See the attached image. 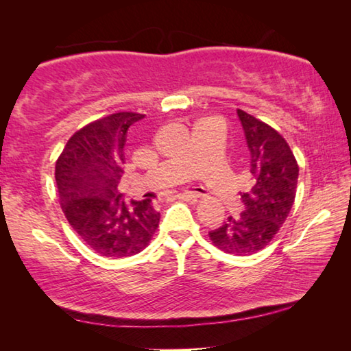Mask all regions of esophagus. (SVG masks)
<instances>
[{
	"instance_id": "1",
	"label": "esophagus",
	"mask_w": 351,
	"mask_h": 351,
	"mask_svg": "<svg viewBox=\"0 0 351 351\" xmlns=\"http://www.w3.org/2000/svg\"><path fill=\"white\" fill-rule=\"evenodd\" d=\"M201 197V193L198 192H182V193H178L176 198H180L182 201H190V203H195L198 198Z\"/></svg>"
}]
</instances>
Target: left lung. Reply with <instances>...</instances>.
<instances>
[{
	"label": "left lung",
	"mask_w": 351,
	"mask_h": 351,
	"mask_svg": "<svg viewBox=\"0 0 351 351\" xmlns=\"http://www.w3.org/2000/svg\"><path fill=\"white\" fill-rule=\"evenodd\" d=\"M251 154L252 187L241 193L245 209L209 232L213 245L234 255L263 249L274 239L293 207L299 165L280 134L246 111L237 110Z\"/></svg>",
	"instance_id": "1"
}]
</instances>
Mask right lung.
I'll return each instance as SVG.
<instances>
[{
  "mask_svg": "<svg viewBox=\"0 0 351 351\" xmlns=\"http://www.w3.org/2000/svg\"><path fill=\"white\" fill-rule=\"evenodd\" d=\"M141 119L144 114L122 111L88 123L71 136L56 164L64 217L83 243L104 257L141 252L161 218L152 199L125 201L117 190L127 132Z\"/></svg>",
  "mask_w": 351,
  "mask_h": 351,
  "instance_id": "obj_1",
  "label": "right lung"
}]
</instances>
